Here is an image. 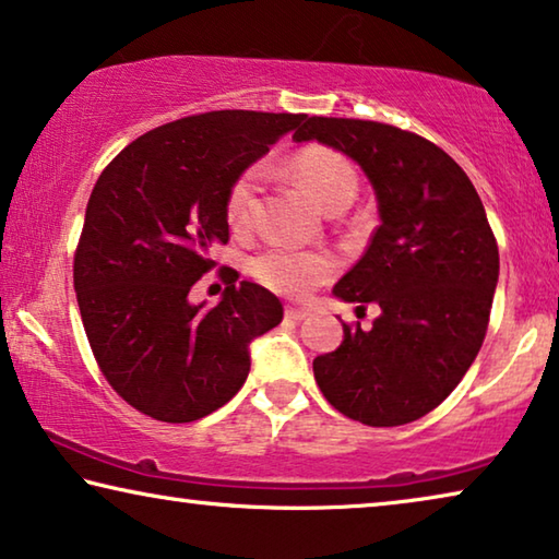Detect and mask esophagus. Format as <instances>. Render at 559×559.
Masks as SVG:
<instances>
[{
    "mask_svg": "<svg viewBox=\"0 0 559 559\" xmlns=\"http://www.w3.org/2000/svg\"><path fill=\"white\" fill-rule=\"evenodd\" d=\"M308 316V308H301V306H286V319L288 321H301Z\"/></svg>",
    "mask_w": 559,
    "mask_h": 559,
    "instance_id": "34e87169",
    "label": "esophagus"
}]
</instances>
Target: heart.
Masks as SVG:
<instances>
[{"instance_id": "b5f03b06", "label": "heart", "mask_w": 559, "mask_h": 559, "mask_svg": "<svg viewBox=\"0 0 559 559\" xmlns=\"http://www.w3.org/2000/svg\"><path fill=\"white\" fill-rule=\"evenodd\" d=\"M286 180L306 190L326 213H338L352 203L359 190V175L344 153L326 145H306L296 150L283 165ZM261 170L246 168L230 182L226 193L228 226L238 233L253 228ZM338 269L336 255L329 251H296L288 246H269L248 261V273L261 286L281 296L298 298L329 281Z\"/></svg>"}]
</instances>
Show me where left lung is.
Wrapping results in <instances>:
<instances>
[{"label": "left lung", "mask_w": 559, "mask_h": 559, "mask_svg": "<svg viewBox=\"0 0 559 559\" xmlns=\"http://www.w3.org/2000/svg\"><path fill=\"white\" fill-rule=\"evenodd\" d=\"M294 140L354 157L381 215L361 261L333 286L381 316L371 331L344 323L336 352L313 359L316 384L369 427L421 419L460 384L489 326L499 251L485 205L444 150L394 124L313 115Z\"/></svg>", "instance_id": "left-lung-1"}]
</instances>
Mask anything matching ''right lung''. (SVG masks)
<instances>
[{"mask_svg": "<svg viewBox=\"0 0 559 559\" xmlns=\"http://www.w3.org/2000/svg\"><path fill=\"white\" fill-rule=\"evenodd\" d=\"M304 120L190 115L132 140L97 178L72 276L99 371L132 409L186 424L243 386L248 344L278 326L281 301L228 265L218 269L226 283L218 306H193L188 294L218 265L213 248L230 238V182Z\"/></svg>", "mask_w": 559, "mask_h": 559, "instance_id": "right-lung-1", "label": "right lung"}]
</instances>
